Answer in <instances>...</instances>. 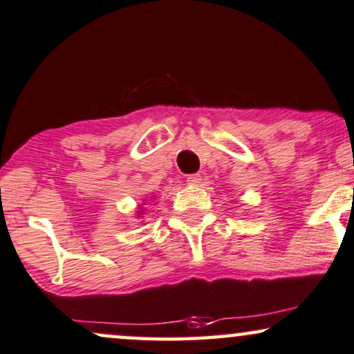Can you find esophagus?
Segmentation results:
<instances>
[{"label": "esophagus", "mask_w": 354, "mask_h": 354, "mask_svg": "<svg viewBox=\"0 0 354 354\" xmlns=\"http://www.w3.org/2000/svg\"><path fill=\"white\" fill-rule=\"evenodd\" d=\"M186 181H188V185H199L203 181V176L201 174H189Z\"/></svg>", "instance_id": "obj_1"}]
</instances>
